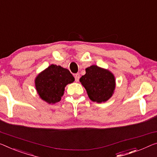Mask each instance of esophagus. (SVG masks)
Segmentation results:
<instances>
[{
    "label": "esophagus",
    "instance_id": "1",
    "mask_svg": "<svg viewBox=\"0 0 157 157\" xmlns=\"http://www.w3.org/2000/svg\"><path fill=\"white\" fill-rule=\"evenodd\" d=\"M79 78H80V75H79V73H77V74L75 75V81L76 82H78L79 81Z\"/></svg>",
    "mask_w": 157,
    "mask_h": 157
}]
</instances>
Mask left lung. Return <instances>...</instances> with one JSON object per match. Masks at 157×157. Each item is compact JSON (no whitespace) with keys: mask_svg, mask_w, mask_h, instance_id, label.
<instances>
[{"mask_svg":"<svg viewBox=\"0 0 157 157\" xmlns=\"http://www.w3.org/2000/svg\"><path fill=\"white\" fill-rule=\"evenodd\" d=\"M86 74L79 81L86 89L90 99L93 101H106L113 95L116 80L113 75L97 65L86 68Z\"/></svg>","mask_w":157,"mask_h":157,"instance_id":"obj_1","label":"left lung"}]
</instances>
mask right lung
<instances>
[{
  "instance_id": "1",
  "label": "right lung",
  "mask_w": 157,
  "mask_h": 157,
  "mask_svg": "<svg viewBox=\"0 0 157 157\" xmlns=\"http://www.w3.org/2000/svg\"><path fill=\"white\" fill-rule=\"evenodd\" d=\"M74 80L68 70L60 65H51L36 77L35 85L41 99L48 104H55L61 99L65 86Z\"/></svg>"
}]
</instances>
